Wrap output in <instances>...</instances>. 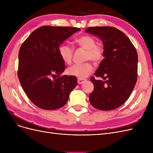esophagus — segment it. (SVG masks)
Returning a JSON list of instances; mask_svg holds the SVG:
<instances>
[{"mask_svg":"<svg viewBox=\"0 0 153 153\" xmlns=\"http://www.w3.org/2000/svg\"><path fill=\"white\" fill-rule=\"evenodd\" d=\"M86 79L85 78H78V84H84L85 82H86Z\"/></svg>","mask_w":153,"mask_h":153,"instance_id":"obj_1","label":"esophagus"}]
</instances>
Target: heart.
I'll list each match as a JSON object with an SVG mask.
<instances>
[{
	"label": "heart",
	"mask_w": 153,
	"mask_h": 153,
	"mask_svg": "<svg viewBox=\"0 0 153 153\" xmlns=\"http://www.w3.org/2000/svg\"><path fill=\"white\" fill-rule=\"evenodd\" d=\"M75 43L78 47L85 50V60H91L98 63L103 58V49L101 46L96 45V39L89 35H82L75 39ZM59 54L65 64H70L73 55V50L66 45H61L59 47ZM93 66L90 62L75 64L67 69L69 76L78 78H84L92 71Z\"/></svg>",
	"instance_id": "b5f03b06"
}]
</instances>
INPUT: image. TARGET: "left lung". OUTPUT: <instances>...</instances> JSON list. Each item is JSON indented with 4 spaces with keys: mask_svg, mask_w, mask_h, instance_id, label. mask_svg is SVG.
<instances>
[{
    "mask_svg": "<svg viewBox=\"0 0 153 153\" xmlns=\"http://www.w3.org/2000/svg\"><path fill=\"white\" fill-rule=\"evenodd\" d=\"M85 32L102 41L104 50V59L94 74L103 80L91 78L94 88L90 103L101 110L117 108L129 98L136 84L137 50L125 34L115 27H92Z\"/></svg>",
    "mask_w": 153,
    "mask_h": 153,
    "instance_id": "obj_1",
    "label": "left lung"
}]
</instances>
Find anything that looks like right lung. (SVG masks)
I'll use <instances>...</instances> for the list:
<instances>
[{
  "label": "right lung",
  "mask_w": 153,
  "mask_h": 153,
  "mask_svg": "<svg viewBox=\"0 0 153 153\" xmlns=\"http://www.w3.org/2000/svg\"><path fill=\"white\" fill-rule=\"evenodd\" d=\"M77 27L43 26L30 34L18 53V76L25 93L39 108L55 110L68 102L77 78L63 75L59 47Z\"/></svg>",
  "instance_id": "1"
}]
</instances>
